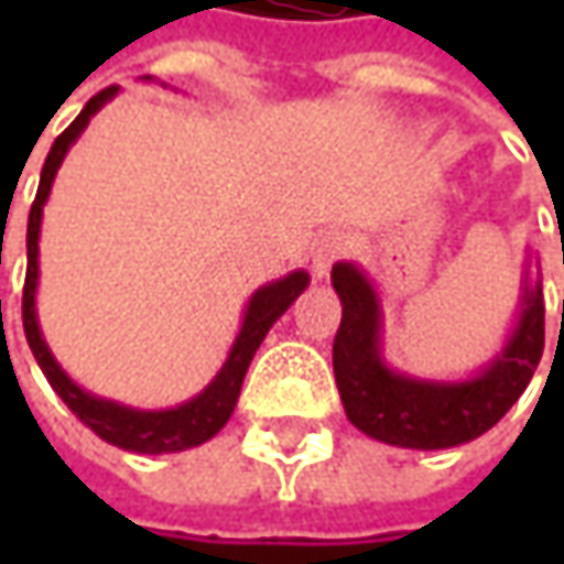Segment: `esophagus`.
Segmentation results:
<instances>
[{
    "label": "esophagus",
    "instance_id": "1",
    "mask_svg": "<svg viewBox=\"0 0 564 564\" xmlns=\"http://www.w3.org/2000/svg\"><path fill=\"white\" fill-rule=\"evenodd\" d=\"M345 250H348V238L341 231H323L314 241V253H311L316 279H323L338 257H345Z\"/></svg>",
    "mask_w": 564,
    "mask_h": 564
}]
</instances>
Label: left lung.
Listing matches in <instances>:
<instances>
[{
    "instance_id": "8db88e82",
    "label": "left lung",
    "mask_w": 564,
    "mask_h": 564,
    "mask_svg": "<svg viewBox=\"0 0 564 564\" xmlns=\"http://www.w3.org/2000/svg\"><path fill=\"white\" fill-rule=\"evenodd\" d=\"M531 260V257H528ZM341 326L333 341V370L348 421L370 440L399 448H452L484 436L528 389L543 358V282L531 263L521 304L496 358L467 379H421L392 370L382 358V307L373 282L355 263L333 267Z\"/></svg>"
}]
</instances>
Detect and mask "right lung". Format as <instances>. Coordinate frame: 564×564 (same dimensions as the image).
<instances>
[{
	"instance_id": "obj_1",
	"label": "right lung",
	"mask_w": 564,
	"mask_h": 564,
	"mask_svg": "<svg viewBox=\"0 0 564 564\" xmlns=\"http://www.w3.org/2000/svg\"><path fill=\"white\" fill-rule=\"evenodd\" d=\"M116 94H119V87L99 90L97 97L80 109V116L55 138L53 150H50V156L43 163L36 200H33L31 216H28V279H24V297H21L24 336H28V345H31L40 370L46 373L50 386L55 389V395L65 401L77 421L87 423L99 440H106L109 445H119L124 452H141V455L185 452V448H194V445L213 440L226 426L231 411H235V404H238L241 382H245V373H248L250 360L257 355L260 341L267 338L272 323L292 307L294 297L307 289L311 275L304 270H294L250 294L248 307H245V319H241V329H238V336L231 341V351H228L226 364L219 367V373L213 377V382L206 386L204 392L194 395V399L182 401L175 408H165V411H141V408H128V404H119V401L112 399H99L94 392L80 389L75 379L58 367V360L53 358L46 338L40 333V319H36L40 223H43V206L50 200L55 172H58V165L65 160V153L72 150V143L80 138V131L90 124V119Z\"/></svg>"
}]
</instances>
